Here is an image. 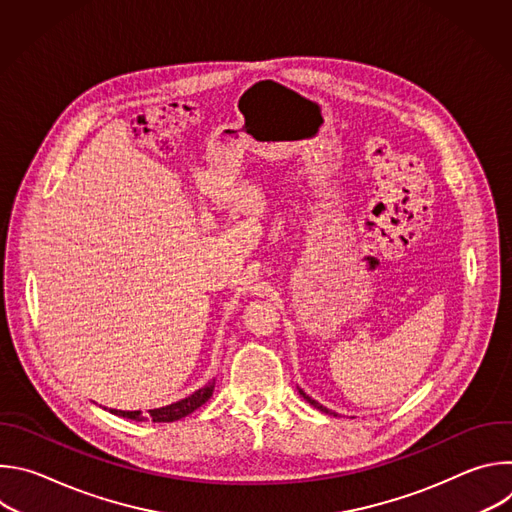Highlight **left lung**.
Listing matches in <instances>:
<instances>
[{"label":"left lung","mask_w":512,"mask_h":512,"mask_svg":"<svg viewBox=\"0 0 512 512\" xmlns=\"http://www.w3.org/2000/svg\"><path fill=\"white\" fill-rule=\"evenodd\" d=\"M300 395H302V397H304V399H306V401H308V403H310V405H314V407H316V409H320V411H324V413H330V409H326V407H322V405H320V403H318V401H314V399H312V397H308V395H306V393H304V391H302V389H300Z\"/></svg>","instance_id":"left-lung-1"}]
</instances>
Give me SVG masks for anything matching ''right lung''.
<instances>
[{
	"label": "right lung",
	"mask_w": 512,
	"mask_h": 512,
	"mask_svg": "<svg viewBox=\"0 0 512 512\" xmlns=\"http://www.w3.org/2000/svg\"><path fill=\"white\" fill-rule=\"evenodd\" d=\"M212 389H214V381H210L208 385H204L202 389H198L196 393H192L190 397H186L178 403H172V405L160 407V409H150L148 415H141V411H117V409H111V413H115L119 417L133 419V421L152 419L156 423H170V421H178V419L190 415L192 411H196L198 407H202L212 397Z\"/></svg>",
	"instance_id": "1"
}]
</instances>
